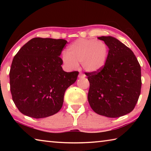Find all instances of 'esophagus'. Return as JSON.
<instances>
[{
  "mask_svg": "<svg viewBox=\"0 0 151 151\" xmlns=\"http://www.w3.org/2000/svg\"><path fill=\"white\" fill-rule=\"evenodd\" d=\"M78 77L79 78H84V77H85V75H84L83 73H80L78 75Z\"/></svg>",
  "mask_w": 151,
  "mask_h": 151,
  "instance_id": "34e87169",
  "label": "esophagus"
}]
</instances>
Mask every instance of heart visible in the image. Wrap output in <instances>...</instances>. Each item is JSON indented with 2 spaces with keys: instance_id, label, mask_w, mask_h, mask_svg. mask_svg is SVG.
Here are the masks:
<instances>
[{
  "instance_id": "1",
  "label": "heart",
  "mask_w": 151,
  "mask_h": 151,
  "mask_svg": "<svg viewBox=\"0 0 151 151\" xmlns=\"http://www.w3.org/2000/svg\"><path fill=\"white\" fill-rule=\"evenodd\" d=\"M108 54V46L103 40L78 39L68 46L67 52H63L62 60L70 70L76 69L81 63L84 70L94 73L104 67Z\"/></svg>"
}]
</instances>
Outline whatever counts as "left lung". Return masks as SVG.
<instances>
[{
	"label": "left lung",
	"mask_w": 151,
	"mask_h": 151,
	"mask_svg": "<svg viewBox=\"0 0 151 151\" xmlns=\"http://www.w3.org/2000/svg\"><path fill=\"white\" fill-rule=\"evenodd\" d=\"M109 48L105 65L86 73L90 87L88 101L96 113L110 118L125 115L134 109L141 89V69L132 51L112 37H98Z\"/></svg>",
	"instance_id": "obj_1"
}]
</instances>
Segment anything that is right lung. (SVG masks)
Returning a JSON list of instances; mask_svg holds the SVG:
<instances>
[{
    "mask_svg": "<svg viewBox=\"0 0 151 151\" xmlns=\"http://www.w3.org/2000/svg\"><path fill=\"white\" fill-rule=\"evenodd\" d=\"M66 40L34 38L19 50L10 70L12 101L19 111L35 119L52 116L62 108L64 95L78 71L63 70Z\"/></svg>",
    "mask_w": 151,
    "mask_h": 151,
    "instance_id": "1",
    "label": "right lung"
}]
</instances>
